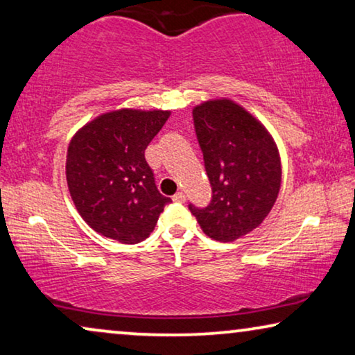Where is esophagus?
<instances>
[{"mask_svg":"<svg viewBox=\"0 0 355 355\" xmlns=\"http://www.w3.org/2000/svg\"><path fill=\"white\" fill-rule=\"evenodd\" d=\"M172 199H173V201H175V202H184V199H187V196H184V193L178 191V193L173 194Z\"/></svg>","mask_w":355,"mask_h":355,"instance_id":"obj_1","label":"esophagus"}]
</instances>
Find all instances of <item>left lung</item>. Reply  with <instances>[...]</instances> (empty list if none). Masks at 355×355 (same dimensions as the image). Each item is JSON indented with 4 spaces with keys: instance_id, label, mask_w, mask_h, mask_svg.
<instances>
[{
    "instance_id": "8db88e82",
    "label": "left lung",
    "mask_w": 355,
    "mask_h": 355,
    "mask_svg": "<svg viewBox=\"0 0 355 355\" xmlns=\"http://www.w3.org/2000/svg\"><path fill=\"white\" fill-rule=\"evenodd\" d=\"M194 132L211 183V202L188 209L202 232L234 241L261 225L282 183L278 149L267 130L228 99L207 101L193 111Z\"/></svg>"
}]
</instances>
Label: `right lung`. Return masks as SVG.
Listing matches in <instances>:
<instances>
[{"label":"right lung","mask_w":355,"mask_h":355,"mask_svg":"<svg viewBox=\"0 0 355 355\" xmlns=\"http://www.w3.org/2000/svg\"><path fill=\"white\" fill-rule=\"evenodd\" d=\"M167 111L121 109L99 116L72 138L66 175L77 211L94 232L123 244L146 239L171 198L162 196L144 151Z\"/></svg>","instance_id":"obj_1"}]
</instances>
